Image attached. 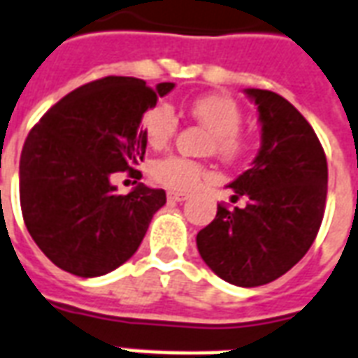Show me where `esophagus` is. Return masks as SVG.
Instances as JSON below:
<instances>
[{
	"label": "esophagus",
	"mask_w": 358,
	"mask_h": 358,
	"mask_svg": "<svg viewBox=\"0 0 358 358\" xmlns=\"http://www.w3.org/2000/svg\"><path fill=\"white\" fill-rule=\"evenodd\" d=\"M166 197H169V201H176V203H182V201H186L189 195H187V193H182V192H169V193H166Z\"/></svg>",
	"instance_id": "1"
}]
</instances>
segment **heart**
I'll list each match as a JSON object with an SVG mask.
<instances>
[{
    "label": "heart",
    "mask_w": 358,
    "mask_h": 358,
    "mask_svg": "<svg viewBox=\"0 0 358 358\" xmlns=\"http://www.w3.org/2000/svg\"><path fill=\"white\" fill-rule=\"evenodd\" d=\"M187 112L197 123L213 132L210 148L220 159L235 161L241 157V153L245 152V138L239 132L243 125V112L233 98L222 94L195 98ZM142 129L148 142L153 148H161L174 136L178 129V117L169 104H157L144 113ZM150 172L159 186L176 192L193 189L208 174L203 165L180 155H166L153 161Z\"/></svg>",
    "instance_id": "obj_1"
}]
</instances>
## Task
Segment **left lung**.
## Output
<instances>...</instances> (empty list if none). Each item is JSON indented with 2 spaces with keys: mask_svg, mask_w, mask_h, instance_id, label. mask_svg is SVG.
<instances>
[{
  "mask_svg": "<svg viewBox=\"0 0 358 358\" xmlns=\"http://www.w3.org/2000/svg\"><path fill=\"white\" fill-rule=\"evenodd\" d=\"M258 106L260 152L248 171L229 184L231 199L197 233L201 258L220 279L262 287L279 279L306 256L319 233L327 205L328 165L313 127L287 98L246 89Z\"/></svg>",
  "mask_w": 358,
  "mask_h": 358,
  "instance_id": "1",
  "label": "left lung"
}]
</instances>
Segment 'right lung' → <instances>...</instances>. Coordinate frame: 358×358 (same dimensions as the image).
I'll use <instances>...</instances> for the list:
<instances>
[{"label": "right lung", "instance_id": "1", "mask_svg": "<svg viewBox=\"0 0 358 358\" xmlns=\"http://www.w3.org/2000/svg\"><path fill=\"white\" fill-rule=\"evenodd\" d=\"M174 89L108 76L58 100L30 131L20 155V208L49 260L78 277H100L138 250L163 189L138 184L119 195L112 174L144 159L142 115Z\"/></svg>", "mask_w": 358, "mask_h": 358}]
</instances>
